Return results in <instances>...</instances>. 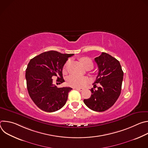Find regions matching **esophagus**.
I'll return each mask as SVG.
<instances>
[{"mask_svg":"<svg viewBox=\"0 0 148 148\" xmlns=\"http://www.w3.org/2000/svg\"><path fill=\"white\" fill-rule=\"evenodd\" d=\"M74 89H75L76 90H78V91H83V88H74Z\"/></svg>","mask_w":148,"mask_h":148,"instance_id":"esophagus-1","label":"esophagus"}]
</instances>
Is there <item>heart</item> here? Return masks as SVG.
Instances as JSON below:
<instances>
[{"instance_id":"b5f03b06","label":"heart","mask_w":148,"mask_h":148,"mask_svg":"<svg viewBox=\"0 0 148 148\" xmlns=\"http://www.w3.org/2000/svg\"><path fill=\"white\" fill-rule=\"evenodd\" d=\"M79 61L82 66L85 67L86 69L90 68L91 69L93 67V62L88 57H81L79 58ZM70 64V61L69 60L66 62L64 67L62 69L63 73L66 74L67 72L68 68ZM87 82V79L86 78L78 77L74 75H70L67 78V84L69 86L72 87H79Z\"/></svg>"}]
</instances>
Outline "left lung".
<instances>
[{
    "mask_svg": "<svg viewBox=\"0 0 148 148\" xmlns=\"http://www.w3.org/2000/svg\"><path fill=\"white\" fill-rule=\"evenodd\" d=\"M98 67V74L91 88L90 98L84 99V102L91 110L103 112L111 108L120 95L123 72L120 62L111 55L102 53L95 58Z\"/></svg>",
    "mask_w": 148,
    "mask_h": 148,
    "instance_id": "1",
    "label": "left lung"
}]
</instances>
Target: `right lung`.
I'll use <instances>...</instances> for the list:
<instances>
[{
	"instance_id": "add662e5",
	"label": "right lung",
	"mask_w": 148,
	"mask_h": 148,
	"mask_svg": "<svg viewBox=\"0 0 148 148\" xmlns=\"http://www.w3.org/2000/svg\"><path fill=\"white\" fill-rule=\"evenodd\" d=\"M74 54H62L56 51L41 53L30 60L26 70L29 94L37 106L45 112H53L66 104L70 87L58 88L53 78L62 83V69L69 57Z\"/></svg>"
}]
</instances>
